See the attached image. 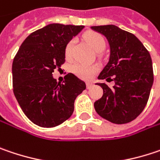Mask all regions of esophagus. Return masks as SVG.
Instances as JSON below:
<instances>
[{"mask_svg": "<svg viewBox=\"0 0 160 160\" xmlns=\"http://www.w3.org/2000/svg\"><path fill=\"white\" fill-rule=\"evenodd\" d=\"M92 86H93V83H90V82H87V83H86V88H87V89L91 88Z\"/></svg>", "mask_w": 160, "mask_h": 160, "instance_id": "1", "label": "esophagus"}]
</instances>
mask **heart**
<instances>
[{
    "instance_id": "heart-1",
    "label": "heart",
    "mask_w": 160,
    "mask_h": 160,
    "mask_svg": "<svg viewBox=\"0 0 160 160\" xmlns=\"http://www.w3.org/2000/svg\"><path fill=\"white\" fill-rule=\"evenodd\" d=\"M86 40L89 43V45L96 52L103 51L106 46V42L102 35L96 32H89L86 35ZM74 44V40L69 41L65 46L64 53L66 58H70L72 56L73 47ZM72 70L74 74L83 79H90L94 74L97 71V66L96 65H88L84 63H76L72 67Z\"/></svg>"
}]
</instances>
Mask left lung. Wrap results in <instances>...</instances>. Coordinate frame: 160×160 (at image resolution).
<instances>
[{
  "mask_svg": "<svg viewBox=\"0 0 160 160\" xmlns=\"http://www.w3.org/2000/svg\"><path fill=\"white\" fill-rule=\"evenodd\" d=\"M91 29L103 34L110 47L108 63L98 79L115 82L113 87L105 83L96 84L103 88L104 93L95 102V109L101 118L114 124L131 122L145 108L153 85L150 54L133 33L116 25L92 26Z\"/></svg>",
  "mask_w": 160,
  "mask_h": 160,
  "instance_id": "obj_1",
  "label": "left lung"
}]
</instances>
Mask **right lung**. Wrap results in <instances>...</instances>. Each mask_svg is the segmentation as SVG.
<instances>
[{
  "label": "right lung",
  "instance_id": "right-lung-1",
  "mask_svg": "<svg viewBox=\"0 0 160 160\" xmlns=\"http://www.w3.org/2000/svg\"><path fill=\"white\" fill-rule=\"evenodd\" d=\"M85 26L51 23L32 32L12 62V86L18 104L33 124L53 128L73 114L74 100L86 88L73 74L63 83L52 77L64 63L65 46Z\"/></svg>",
  "mask_w": 160,
  "mask_h": 160
}]
</instances>
